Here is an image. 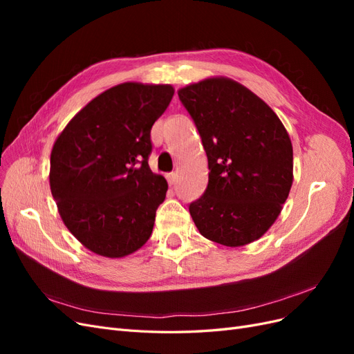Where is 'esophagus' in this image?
Here are the masks:
<instances>
[{"mask_svg": "<svg viewBox=\"0 0 354 354\" xmlns=\"http://www.w3.org/2000/svg\"><path fill=\"white\" fill-rule=\"evenodd\" d=\"M167 180H168V183L173 186L176 181H177V173H169V174H167Z\"/></svg>", "mask_w": 354, "mask_h": 354, "instance_id": "34e87169", "label": "esophagus"}]
</instances>
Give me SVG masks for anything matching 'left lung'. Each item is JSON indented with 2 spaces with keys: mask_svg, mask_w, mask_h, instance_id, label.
Here are the masks:
<instances>
[{
  "mask_svg": "<svg viewBox=\"0 0 354 354\" xmlns=\"http://www.w3.org/2000/svg\"><path fill=\"white\" fill-rule=\"evenodd\" d=\"M178 99L208 158V186L189 211L202 236L226 246L261 238L292 186V145L277 115L236 81L209 78Z\"/></svg>",
  "mask_w": 354,
  "mask_h": 354,
  "instance_id": "1",
  "label": "left lung"
}]
</instances>
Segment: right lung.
I'll return each instance as SVG.
<instances>
[{"label":"right lung","instance_id":"add662e5","mask_svg":"<svg viewBox=\"0 0 354 354\" xmlns=\"http://www.w3.org/2000/svg\"><path fill=\"white\" fill-rule=\"evenodd\" d=\"M173 95L171 85H116L75 115L53 146V198L90 251L118 259L151 238L168 189L149 168L151 130Z\"/></svg>","mask_w":354,"mask_h":354}]
</instances>
